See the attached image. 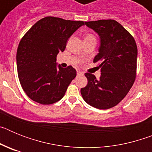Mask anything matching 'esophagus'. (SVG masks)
<instances>
[{
	"label": "esophagus",
	"instance_id": "obj_1",
	"mask_svg": "<svg viewBox=\"0 0 152 152\" xmlns=\"http://www.w3.org/2000/svg\"><path fill=\"white\" fill-rule=\"evenodd\" d=\"M77 75H83V72H80V71H77Z\"/></svg>",
	"mask_w": 152,
	"mask_h": 152
}]
</instances>
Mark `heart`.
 Masks as SVG:
<instances>
[{
    "mask_svg": "<svg viewBox=\"0 0 152 152\" xmlns=\"http://www.w3.org/2000/svg\"><path fill=\"white\" fill-rule=\"evenodd\" d=\"M88 38H94V36H93V35L89 34V35H87V36H85V38H84V39H88Z\"/></svg>",
    "mask_w": 152,
    "mask_h": 152,
    "instance_id": "b5f03b06",
    "label": "heart"
}]
</instances>
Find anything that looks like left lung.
<instances>
[{
	"label": "left lung",
	"mask_w": 152,
	"mask_h": 152,
	"mask_svg": "<svg viewBox=\"0 0 152 152\" xmlns=\"http://www.w3.org/2000/svg\"><path fill=\"white\" fill-rule=\"evenodd\" d=\"M99 35L100 46L94 62H99L100 79L85 73L88 85L80 89L87 103L107 110L117 105L128 94L136 76L138 49L131 34L114 20L85 22Z\"/></svg>",
	"instance_id": "1"
}]
</instances>
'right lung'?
<instances>
[{
  "instance_id": "1",
  "label": "right lung",
  "mask_w": 152,
  "mask_h": 152,
  "mask_svg": "<svg viewBox=\"0 0 152 152\" xmlns=\"http://www.w3.org/2000/svg\"><path fill=\"white\" fill-rule=\"evenodd\" d=\"M84 21L46 17L37 21L18 45V77L26 94L33 101L48 105L64 96L77 72L72 66H57L56 57Z\"/></svg>"
}]
</instances>
